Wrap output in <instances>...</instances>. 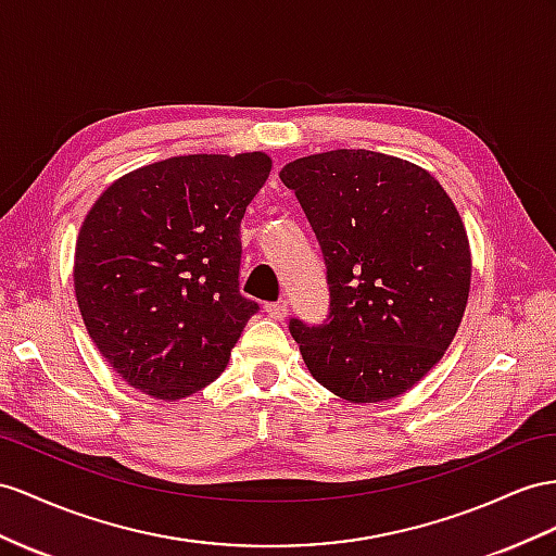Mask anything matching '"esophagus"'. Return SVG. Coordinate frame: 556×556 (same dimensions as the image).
<instances>
[{"label":"esophagus","instance_id":"34e87169","mask_svg":"<svg viewBox=\"0 0 556 556\" xmlns=\"http://www.w3.org/2000/svg\"><path fill=\"white\" fill-rule=\"evenodd\" d=\"M265 312H267L269 319L281 321L283 317L289 315V307H287V303H267V305H265Z\"/></svg>","mask_w":556,"mask_h":556}]
</instances>
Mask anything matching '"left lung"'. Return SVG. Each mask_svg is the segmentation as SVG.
<instances>
[{
  "label": "left lung",
  "mask_w": 556,
  "mask_h": 556,
  "mask_svg": "<svg viewBox=\"0 0 556 556\" xmlns=\"http://www.w3.org/2000/svg\"><path fill=\"white\" fill-rule=\"evenodd\" d=\"M315 230L331 312L291 319L307 371L352 404L404 394L444 357L463 321L472 255L439 180L400 156L331 150L279 170Z\"/></svg>",
  "instance_id": "obj_1"
}]
</instances>
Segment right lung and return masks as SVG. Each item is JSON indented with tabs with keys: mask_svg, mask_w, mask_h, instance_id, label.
Instances as JSON below:
<instances>
[{
	"mask_svg": "<svg viewBox=\"0 0 556 556\" xmlns=\"http://www.w3.org/2000/svg\"><path fill=\"white\" fill-rule=\"evenodd\" d=\"M265 152L182 154L122 176L75 247V295L105 362L176 402L216 380L258 303L239 293V225L265 185Z\"/></svg>",
	"mask_w": 556,
	"mask_h": 556,
	"instance_id": "right-lung-1",
	"label": "right lung"
}]
</instances>
